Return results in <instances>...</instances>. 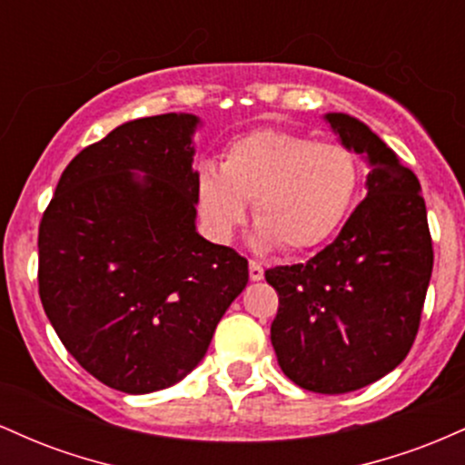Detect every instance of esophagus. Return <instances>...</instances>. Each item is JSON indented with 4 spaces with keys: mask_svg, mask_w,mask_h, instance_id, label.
Here are the masks:
<instances>
[{
    "mask_svg": "<svg viewBox=\"0 0 465 465\" xmlns=\"http://www.w3.org/2000/svg\"><path fill=\"white\" fill-rule=\"evenodd\" d=\"M249 277L253 282L262 280V277H264V269H262V264L258 262V260H249Z\"/></svg>",
    "mask_w": 465,
    "mask_h": 465,
    "instance_id": "34e87169",
    "label": "esophagus"
}]
</instances>
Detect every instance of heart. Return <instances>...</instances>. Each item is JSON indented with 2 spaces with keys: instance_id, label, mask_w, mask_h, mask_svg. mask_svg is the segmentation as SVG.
Wrapping results in <instances>:
<instances>
[{
  "instance_id": "1",
  "label": "heart",
  "mask_w": 465,
  "mask_h": 465,
  "mask_svg": "<svg viewBox=\"0 0 465 465\" xmlns=\"http://www.w3.org/2000/svg\"><path fill=\"white\" fill-rule=\"evenodd\" d=\"M361 185V163L345 143L286 129H258L223 151L221 170L201 165L196 201L216 240H229L253 201L255 240L306 251L343 225Z\"/></svg>"
}]
</instances>
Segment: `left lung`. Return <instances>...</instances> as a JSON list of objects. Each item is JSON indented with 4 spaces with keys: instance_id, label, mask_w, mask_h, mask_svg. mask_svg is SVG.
Returning <instances> with one entry per match:
<instances>
[{
    "instance_id": "obj_1",
    "label": "left lung",
    "mask_w": 465,
    "mask_h": 465,
    "mask_svg": "<svg viewBox=\"0 0 465 465\" xmlns=\"http://www.w3.org/2000/svg\"><path fill=\"white\" fill-rule=\"evenodd\" d=\"M325 120L367 154V196L334 242L303 264L264 273L280 306L271 343L282 371L314 393L371 385L407 359L433 273V240L420 181L391 148L345 114Z\"/></svg>"
}]
</instances>
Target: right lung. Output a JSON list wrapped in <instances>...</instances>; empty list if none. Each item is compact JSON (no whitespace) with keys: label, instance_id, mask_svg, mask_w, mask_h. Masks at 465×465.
<instances>
[{"label":"right lung","instance_id":"obj_1","mask_svg":"<svg viewBox=\"0 0 465 465\" xmlns=\"http://www.w3.org/2000/svg\"><path fill=\"white\" fill-rule=\"evenodd\" d=\"M196 124L163 114L117 126L69 162L41 218L44 311L78 365L117 391L179 382L247 286V258L196 233Z\"/></svg>","mask_w":465,"mask_h":465}]
</instances>
